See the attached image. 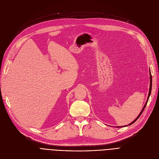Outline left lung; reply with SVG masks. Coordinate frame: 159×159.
<instances>
[{
    "label": "left lung",
    "instance_id": "left-lung-1",
    "mask_svg": "<svg viewBox=\"0 0 159 159\" xmlns=\"http://www.w3.org/2000/svg\"><path fill=\"white\" fill-rule=\"evenodd\" d=\"M150 85H149V94H148V99H147V101H146V104H145V105H144V106L143 107V110H142V111H140V114L138 115V116L137 117L133 120L132 122H131L129 124H128V126H129V125H131L132 124H133L139 118V116L141 115V114H142V113L143 112V111H144V108H145V107L146 106V105H147V103H148V99H149V96H150V94H151V92H152V75H151V73H150ZM118 128H119V126L118 127Z\"/></svg>",
    "mask_w": 159,
    "mask_h": 159
}]
</instances>
